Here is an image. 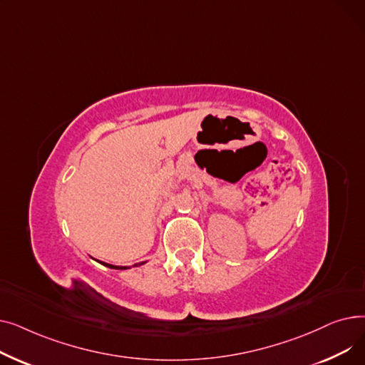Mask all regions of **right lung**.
Instances as JSON below:
<instances>
[{"label": "right lung", "mask_w": 365, "mask_h": 365, "mask_svg": "<svg viewBox=\"0 0 365 365\" xmlns=\"http://www.w3.org/2000/svg\"><path fill=\"white\" fill-rule=\"evenodd\" d=\"M103 266H106V267H110V269H127L125 266H115V264H109V263H105V262H101ZM145 262H140V263H136L134 266H140V264H143Z\"/></svg>", "instance_id": "add662e5"}]
</instances>
